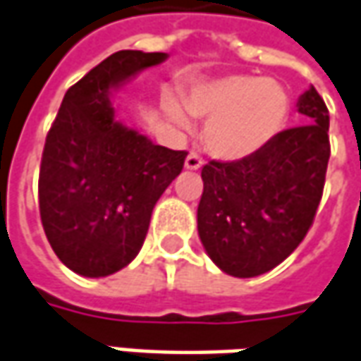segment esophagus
Wrapping results in <instances>:
<instances>
[{
  "label": "esophagus",
  "instance_id": "1",
  "mask_svg": "<svg viewBox=\"0 0 361 361\" xmlns=\"http://www.w3.org/2000/svg\"><path fill=\"white\" fill-rule=\"evenodd\" d=\"M204 165V159L200 155H196V153H190V155L186 157L185 161V169H188V171H198L200 166Z\"/></svg>",
  "mask_w": 361,
  "mask_h": 361
}]
</instances>
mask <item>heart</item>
Here are the masks:
<instances>
[{
    "mask_svg": "<svg viewBox=\"0 0 361 361\" xmlns=\"http://www.w3.org/2000/svg\"><path fill=\"white\" fill-rule=\"evenodd\" d=\"M185 104L195 118L206 119V147L224 161L261 151L283 129L289 114V96L279 82L247 74L200 82ZM165 111L178 128L190 129V118L180 104L166 100Z\"/></svg>",
    "mask_w": 361,
    "mask_h": 361,
    "instance_id": "heart-1",
    "label": "heart"
}]
</instances>
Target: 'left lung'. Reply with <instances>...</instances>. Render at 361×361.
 <instances>
[{
	"label": "left lung",
	"mask_w": 361,
	"mask_h": 361,
	"mask_svg": "<svg viewBox=\"0 0 361 361\" xmlns=\"http://www.w3.org/2000/svg\"><path fill=\"white\" fill-rule=\"evenodd\" d=\"M307 126L285 129L240 161L202 169L198 235L232 277H257L299 247L322 198L330 159L328 108L310 86L297 102Z\"/></svg>",
	"instance_id": "1"
}]
</instances>
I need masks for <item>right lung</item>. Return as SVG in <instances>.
Instances as JSON below:
<instances>
[{
    "mask_svg": "<svg viewBox=\"0 0 361 361\" xmlns=\"http://www.w3.org/2000/svg\"><path fill=\"white\" fill-rule=\"evenodd\" d=\"M166 52L118 51L64 94L44 141L39 210L56 257L82 277H108L135 259L151 212L180 175L186 151L155 145L119 123L109 92Z\"/></svg>",
    "mask_w": 361,
    "mask_h": 361,
    "instance_id": "1",
    "label": "right lung"
}]
</instances>
